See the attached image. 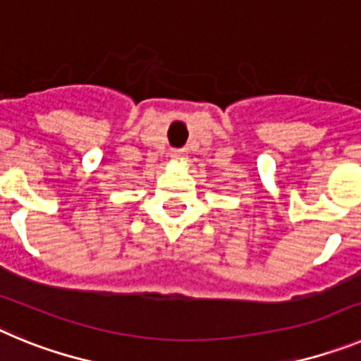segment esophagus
Here are the masks:
<instances>
[{"label": "esophagus", "mask_w": 361, "mask_h": 361, "mask_svg": "<svg viewBox=\"0 0 361 361\" xmlns=\"http://www.w3.org/2000/svg\"><path fill=\"white\" fill-rule=\"evenodd\" d=\"M170 157L173 159V161H186V159H188V149H186V148L171 149Z\"/></svg>", "instance_id": "34e87169"}]
</instances>
